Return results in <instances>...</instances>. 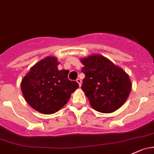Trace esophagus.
Masks as SVG:
<instances>
[{"mask_svg":"<svg viewBox=\"0 0 154 154\" xmlns=\"http://www.w3.org/2000/svg\"><path fill=\"white\" fill-rule=\"evenodd\" d=\"M76 81H77V83L79 84V85H80V87L81 86V85H82V80H80V79H77V80H76Z\"/></svg>","mask_w":154,"mask_h":154,"instance_id":"1","label":"esophagus"}]
</instances>
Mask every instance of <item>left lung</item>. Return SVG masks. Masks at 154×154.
Segmentation results:
<instances>
[{
	"label": "left lung",
	"mask_w": 154,
	"mask_h": 154,
	"mask_svg": "<svg viewBox=\"0 0 154 154\" xmlns=\"http://www.w3.org/2000/svg\"><path fill=\"white\" fill-rule=\"evenodd\" d=\"M85 74L82 90L91 106L99 112L110 114L125 103L132 84L128 74L106 57L92 54L80 59Z\"/></svg>",
	"instance_id": "1"
}]
</instances>
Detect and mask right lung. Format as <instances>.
<instances>
[{
  "instance_id": "obj_1",
  "label": "right lung",
  "mask_w": 154,
  "mask_h": 154,
  "mask_svg": "<svg viewBox=\"0 0 154 154\" xmlns=\"http://www.w3.org/2000/svg\"><path fill=\"white\" fill-rule=\"evenodd\" d=\"M56 57H46L30 69L20 83L23 97L35 111L52 114L68 103L79 84L68 78L69 71L58 70Z\"/></svg>"
}]
</instances>
